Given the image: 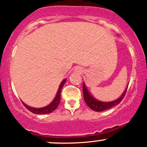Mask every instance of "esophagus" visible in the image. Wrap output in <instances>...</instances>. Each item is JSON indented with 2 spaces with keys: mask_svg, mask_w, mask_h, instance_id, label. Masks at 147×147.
<instances>
[{
  "mask_svg": "<svg viewBox=\"0 0 147 147\" xmlns=\"http://www.w3.org/2000/svg\"><path fill=\"white\" fill-rule=\"evenodd\" d=\"M76 70H77V72H81V68H79V67H77V68H76Z\"/></svg>",
  "mask_w": 147,
  "mask_h": 147,
  "instance_id": "obj_1",
  "label": "esophagus"
}]
</instances>
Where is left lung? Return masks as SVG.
I'll return each mask as SVG.
<instances>
[{"label":"left lung","mask_w":147,"mask_h":147,"mask_svg":"<svg viewBox=\"0 0 147 147\" xmlns=\"http://www.w3.org/2000/svg\"><path fill=\"white\" fill-rule=\"evenodd\" d=\"M127 87V86L126 89L125 90L124 92L122 94V95L119 98H117L116 100H113V101L110 102H102L100 100L96 99L95 98L92 96L90 93L89 92L88 90L86 88V85L84 83L83 84V92H84V100L86 102V103L87 104L88 107L92 109H93L94 111H96V112H102V111H105L106 109H108L112 108V107H114V106L117 105L118 104L120 103V102L123 100V98H124L125 94H126Z\"/></svg>","instance_id":"1"}]
</instances>
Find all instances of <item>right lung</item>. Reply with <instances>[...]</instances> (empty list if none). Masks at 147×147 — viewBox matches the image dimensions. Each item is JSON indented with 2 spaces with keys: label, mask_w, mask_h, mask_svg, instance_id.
Returning a JSON list of instances; mask_svg holds the SVG:
<instances>
[{
  "label": "right lung",
  "mask_w": 147,
  "mask_h": 147,
  "mask_svg": "<svg viewBox=\"0 0 147 147\" xmlns=\"http://www.w3.org/2000/svg\"><path fill=\"white\" fill-rule=\"evenodd\" d=\"M66 79H63V80L61 81V84L59 85V87L58 88L57 92L56 94L55 97L53 100L49 105L45 106V107H41V108H35V107H30V106L27 105L26 104H25L24 102H23L22 101V103L24 104V105L25 106V107L28 109V110H29L30 112L34 113V114H49V113L53 112L55 109L57 107L58 105L59 104L60 98H61V89H62L63 85H64L65 83H66Z\"/></svg>",
  "instance_id": "1"
}]
</instances>
